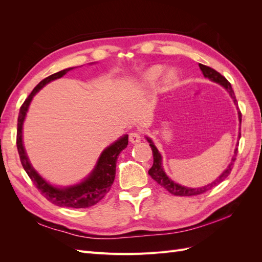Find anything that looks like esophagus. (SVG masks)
<instances>
[{"mask_svg":"<svg viewBox=\"0 0 262 262\" xmlns=\"http://www.w3.org/2000/svg\"><path fill=\"white\" fill-rule=\"evenodd\" d=\"M129 141L131 142V143H139V142L141 141V134L139 132H131L130 136H129Z\"/></svg>","mask_w":262,"mask_h":262,"instance_id":"34e87169","label":"esophagus"}]
</instances>
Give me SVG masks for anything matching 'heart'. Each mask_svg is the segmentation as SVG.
Masks as SVG:
<instances>
[{"instance_id":"b5f03b06","label":"heart","mask_w":262,"mask_h":262,"mask_svg":"<svg viewBox=\"0 0 262 262\" xmlns=\"http://www.w3.org/2000/svg\"><path fill=\"white\" fill-rule=\"evenodd\" d=\"M163 71V68L161 66H153L150 67L146 72L144 73L143 75V81L146 83V84H150V83H154L158 76L161 75ZM177 78V74L173 72V71H168L167 73H166L165 75V81L167 83H172L173 81H175Z\"/></svg>"}]
</instances>
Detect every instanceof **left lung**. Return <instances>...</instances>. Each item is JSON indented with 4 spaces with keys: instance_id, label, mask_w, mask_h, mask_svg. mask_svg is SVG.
<instances>
[{
    "instance_id": "left-lung-1",
    "label": "left lung",
    "mask_w": 262,
    "mask_h": 262,
    "mask_svg": "<svg viewBox=\"0 0 262 262\" xmlns=\"http://www.w3.org/2000/svg\"><path fill=\"white\" fill-rule=\"evenodd\" d=\"M200 70L202 71V73L204 75V77H208L209 80H211L212 82H215L219 83L220 85H222L224 87V89L228 92V94L231 95V97L233 98L235 105H237V100L235 97V94L234 91L232 89V85L229 83L226 78L221 75L217 71H215L214 69L207 67V66H203V64H199ZM238 118H239V122L242 123V113L238 112ZM238 139H241V132L238 134ZM146 140L148 141L149 146L153 150V158H154V162H153V166L149 168L148 170V175L152 177L158 185H161L162 187H164L166 190H167L168 192H170L173 195H180V196H190V195H196V194H201L207 192L208 190L212 189L213 187L217 186L219 184H221L222 181L225 180V178H227V176L231 173L232 168H233V165L234 162L236 160V155H237V148L235 149L234 152V156L232 158V162L229 163V165L227 166V168L221 173V175L214 180L211 184L201 187V188H188V187H184V186H180L178 184H176L175 181H172L167 175H166L164 169H163V166H162V155L158 152V149L156 148V146L154 145V143L152 142V140L146 138Z\"/></svg>"
}]
</instances>
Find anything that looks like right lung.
Returning <instances> with one entry per match:
<instances>
[{
	"label": "right lung",
	"mask_w": 262,
	"mask_h": 262,
	"mask_svg": "<svg viewBox=\"0 0 262 262\" xmlns=\"http://www.w3.org/2000/svg\"><path fill=\"white\" fill-rule=\"evenodd\" d=\"M74 68H69L62 70L60 72L54 73L48 77H46L39 83L35 89L29 94V96L24 101L19 109L18 120H17V138L16 145L18 149V154L20 158V163L27 175L34 182L39 191L51 203L58 205V207H68L73 209H83L93 207L98 203L104 198L112 188L115 176H116V164L118 160V155L120 154L122 149L128 145V136H123L115 143L106 147L100 154L97 164L95 166L94 170L90 173V176L84 179L80 184L66 188H59L50 185L31 166L26 150L23 145V123L25 120L26 114L28 112V107L30 101L35 95L40 91L42 87L50 83L53 80L66 75L69 71Z\"/></svg>",
	"instance_id": "right-lung-1"
}]
</instances>
